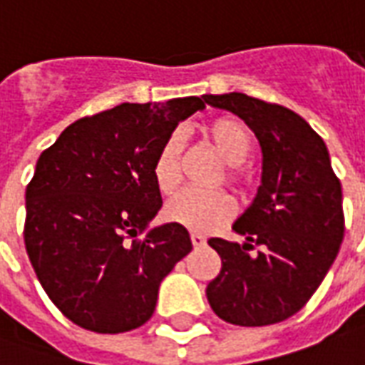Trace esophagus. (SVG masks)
<instances>
[{
    "instance_id": "1",
    "label": "esophagus",
    "mask_w": 365,
    "mask_h": 365,
    "mask_svg": "<svg viewBox=\"0 0 365 365\" xmlns=\"http://www.w3.org/2000/svg\"><path fill=\"white\" fill-rule=\"evenodd\" d=\"M191 242H193L195 248H201V246L207 245L205 237H201V235H197V232H193V235H191Z\"/></svg>"
}]
</instances>
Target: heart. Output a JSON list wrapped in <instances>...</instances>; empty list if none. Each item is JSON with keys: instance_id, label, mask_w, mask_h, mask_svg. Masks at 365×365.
I'll return each mask as SVG.
<instances>
[{"instance_id": "heart-1", "label": "heart", "mask_w": 365, "mask_h": 365, "mask_svg": "<svg viewBox=\"0 0 365 365\" xmlns=\"http://www.w3.org/2000/svg\"><path fill=\"white\" fill-rule=\"evenodd\" d=\"M205 138L215 152L227 162L225 180L238 190H246L250 182L242 170V162L252 152V136L242 120L235 117H219L205 128ZM180 162H182V138L178 133L170 135L160 146L152 166L154 183L164 195H170L180 185ZM235 215V201L227 191L187 190L174 197L166 207V217L175 225H182L193 232H211Z\"/></svg>"}]
</instances>
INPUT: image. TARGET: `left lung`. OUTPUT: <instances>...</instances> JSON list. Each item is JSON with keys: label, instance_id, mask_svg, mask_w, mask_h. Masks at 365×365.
Instances as JSON below:
<instances>
[{"label": "left lung", "instance_id": "8db88e82", "mask_svg": "<svg viewBox=\"0 0 365 365\" xmlns=\"http://www.w3.org/2000/svg\"><path fill=\"white\" fill-rule=\"evenodd\" d=\"M203 101L238 115L262 148L258 193L232 225L246 240L209 238L222 262L207 285L209 305L238 327L282 322L305 307L336 260L344 238L340 180L324 140L297 113L238 91Z\"/></svg>", "mask_w": 365, "mask_h": 365}]
</instances>
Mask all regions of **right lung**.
I'll use <instances>...</instances> for the list:
<instances>
[{
    "label": "right lung",
    "instance_id": "right-lung-1",
    "mask_svg": "<svg viewBox=\"0 0 365 365\" xmlns=\"http://www.w3.org/2000/svg\"><path fill=\"white\" fill-rule=\"evenodd\" d=\"M203 97L120 103L62 130L36 160L27 185L25 248L38 282L64 317L101 334L138 329L158 287L191 252L190 232L166 222L154 158Z\"/></svg>",
    "mask_w": 365,
    "mask_h": 365
}]
</instances>
